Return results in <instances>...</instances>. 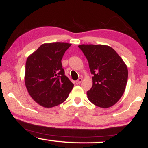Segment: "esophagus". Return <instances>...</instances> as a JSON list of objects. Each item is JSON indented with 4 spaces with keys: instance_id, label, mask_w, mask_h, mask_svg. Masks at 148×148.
I'll use <instances>...</instances> for the list:
<instances>
[{
    "instance_id": "34e87169",
    "label": "esophagus",
    "mask_w": 148,
    "mask_h": 148,
    "mask_svg": "<svg viewBox=\"0 0 148 148\" xmlns=\"http://www.w3.org/2000/svg\"><path fill=\"white\" fill-rule=\"evenodd\" d=\"M81 82H82V79H81V78H79V79H78L77 81H76V84H80Z\"/></svg>"
}]
</instances>
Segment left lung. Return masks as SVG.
<instances>
[{"mask_svg":"<svg viewBox=\"0 0 148 148\" xmlns=\"http://www.w3.org/2000/svg\"><path fill=\"white\" fill-rule=\"evenodd\" d=\"M93 76L92 86L87 92L93 104L107 108L115 104L126 88L128 69L117 52L109 46L81 45Z\"/></svg>","mask_w":148,"mask_h":148,"instance_id":"obj_1","label":"left lung"}]
</instances>
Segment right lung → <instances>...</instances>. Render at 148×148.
<instances>
[{"instance_id": "1", "label": "right lung", "mask_w": 148, "mask_h": 148, "mask_svg": "<svg viewBox=\"0 0 148 148\" xmlns=\"http://www.w3.org/2000/svg\"><path fill=\"white\" fill-rule=\"evenodd\" d=\"M72 45L64 42L43 44L25 62V84L34 101L45 108L64 102L74 84L64 75L62 60Z\"/></svg>"}]
</instances>
